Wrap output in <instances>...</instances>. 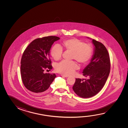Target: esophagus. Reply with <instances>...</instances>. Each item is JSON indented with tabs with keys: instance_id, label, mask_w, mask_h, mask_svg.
<instances>
[{
	"instance_id": "1",
	"label": "esophagus",
	"mask_w": 128,
	"mask_h": 128,
	"mask_svg": "<svg viewBox=\"0 0 128 128\" xmlns=\"http://www.w3.org/2000/svg\"><path fill=\"white\" fill-rule=\"evenodd\" d=\"M61 76H62V77H64L65 78H67L69 76H66V75H64V74H61Z\"/></svg>"
}]
</instances>
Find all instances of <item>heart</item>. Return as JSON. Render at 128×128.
Returning <instances> with one entry per match:
<instances>
[{"mask_svg":"<svg viewBox=\"0 0 128 128\" xmlns=\"http://www.w3.org/2000/svg\"><path fill=\"white\" fill-rule=\"evenodd\" d=\"M63 45L66 50L72 52L71 59L76 60L80 65L88 63L92 58L93 52L92 46L77 38L66 40L63 42ZM62 47L56 44L52 47L50 54L55 61H58L62 58ZM78 68V65L74 61H63L56 65L55 70L64 75H70L77 70Z\"/></svg>","mask_w":128,"mask_h":128,"instance_id":"heart-1","label":"heart"}]
</instances>
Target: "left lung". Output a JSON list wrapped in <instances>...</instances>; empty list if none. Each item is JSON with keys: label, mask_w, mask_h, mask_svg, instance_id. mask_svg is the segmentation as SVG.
<instances>
[{"label": "left lung", "mask_w": 128, "mask_h": 128, "mask_svg": "<svg viewBox=\"0 0 128 128\" xmlns=\"http://www.w3.org/2000/svg\"><path fill=\"white\" fill-rule=\"evenodd\" d=\"M94 52L90 63L82 72L87 80L76 78L74 91L79 96L86 98L93 96L103 88L110 71V60L108 51L102 43L93 39Z\"/></svg>", "instance_id": "1"}]
</instances>
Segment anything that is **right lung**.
<instances>
[{"mask_svg":"<svg viewBox=\"0 0 128 128\" xmlns=\"http://www.w3.org/2000/svg\"><path fill=\"white\" fill-rule=\"evenodd\" d=\"M60 38L48 36L39 38L30 43L24 52L21 60L20 73L23 84L34 94L44 93L56 77L55 74L44 73L52 69L50 58L51 47Z\"/></svg>","mask_w":128,"mask_h":128,"instance_id":"obj_1","label":"right lung"}]
</instances>
